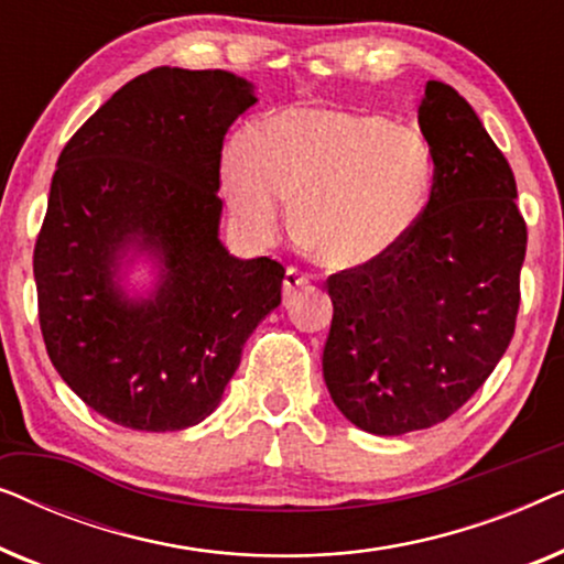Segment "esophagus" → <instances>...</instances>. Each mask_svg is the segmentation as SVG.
I'll return each mask as SVG.
<instances>
[{
  "label": "esophagus",
  "mask_w": 564,
  "mask_h": 564,
  "mask_svg": "<svg viewBox=\"0 0 564 564\" xmlns=\"http://www.w3.org/2000/svg\"><path fill=\"white\" fill-rule=\"evenodd\" d=\"M311 284V276H307L305 272H300L297 267H288V272H284V282H282V290L284 295H295L297 290H303Z\"/></svg>",
  "instance_id": "esophagus-1"
}]
</instances>
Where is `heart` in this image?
<instances>
[{"label": "heart", "instance_id": "1", "mask_svg": "<svg viewBox=\"0 0 564 564\" xmlns=\"http://www.w3.org/2000/svg\"><path fill=\"white\" fill-rule=\"evenodd\" d=\"M434 151L419 130L326 107H295L238 135L223 184L238 226L269 241L297 195V228L321 261L354 269L411 234L434 187Z\"/></svg>", "mask_w": 564, "mask_h": 564}]
</instances>
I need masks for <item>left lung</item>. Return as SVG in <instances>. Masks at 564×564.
<instances>
[{
    "instance_id": "obj_1",
    "label": "left lung",
    "mask_w": 564,
    "mask_h": 564,
    "mask_svg": "<svg viewBox=\"0 0 564 564\" xmlns=\"http://www.w3.org/2000/svg\"><path fill=\"white\" fill-rule=\"evenodd\" d=\"M419 126L436 164L421 220L384 257L326 282L323 380L377 436L457 413L506 354L521 303L527 223L506 156L449 84H426Z\"/></svg>"
}]
</instances>
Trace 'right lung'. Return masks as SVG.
Wrapping results in <instances>:
<instances>
[{
	"label": "right lung",
	"mask_w": 564,
	"mask_h": 564,
	"mask_svg": "<svg viewBox=\"0 0 564 564\" xmlns=\"http://www.w3.org/2000/svg\"><path fill=\"white\" fill-rule=\"evenodd\" d=\"M253 102L230 72L159 66L61 151L33 253L37 318L56 372L118 426L182 431L210 415L282 303L280 261L236 259L218 238L223 138ZM130 248L162 264L149 301L117 284Z\"/></svg>",
	"instance_id": "obj_1"
}]
</instances>
